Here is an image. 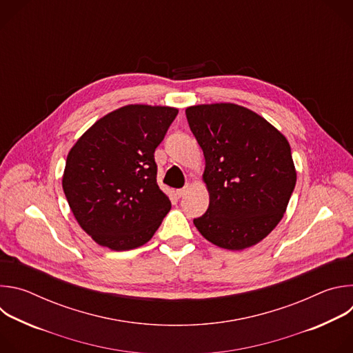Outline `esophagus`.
<instances>
[{"instance_id": "esophagus-1", "label": "esophagus", "mask_w": 353, "mask_h": 353, "mask_svg": "<svg viewBox=\"0 0 353 353\" xmlns=\"http://www.w3.org/2000/svg\"><path fill=\"white\" fill-rule=\"evenodd\" d=\"M188 190H190V184H187V185H185V187H183V188L176 190V195H177L179 198H181V196H184V195L188 192Z\"/></svg>"}]
</instances>
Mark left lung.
Wrapping results in <instances>:
<instances>
[{"instance_id": "left-lung-1", "label": "left lung", "mask_w": 353, "mask_h": 353, "mask_svg": "<svg viewBox=\"0 0 353 353\" xmlns=\"http://www.w3.org/2000/svg\"><path fill=\"white\" fill-rule=\"evenodd\" d=\"M205 158L207 212L198 232L226 250H244L281 222L296 184L288 139L264 117L234 103L185 109Z\"/></svg>"}]
</instances>
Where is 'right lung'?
<instances>
[{
    "instance_id": "add662e5",
    "label": "right lung",
    "mask_w": 353,
    "mask_h": 353,
    "mask_svg": "<svg viewBox=\"0 0 353 353\" xmlns=\"http://www.w3.org/2000/svg\"><path fill=\"white\" fill-rule=\"evenodd\" d=\"M179 110L128 105L99 119L67 157L63 190L79 226L114 251L152 239L170 211L157 183L155 149Z\"/></svg>"
}]
</instances>
